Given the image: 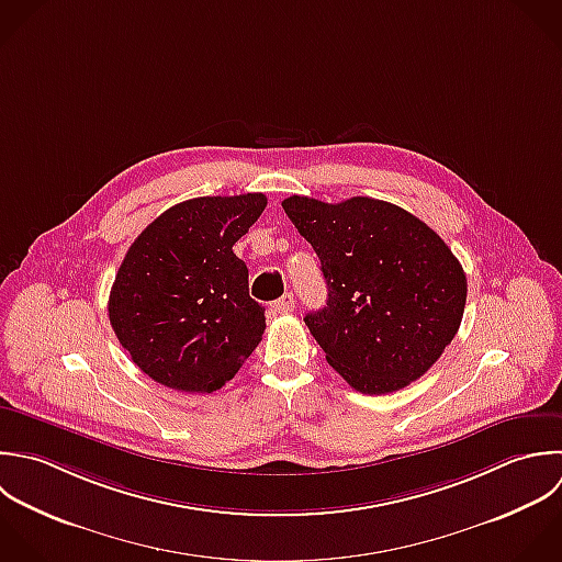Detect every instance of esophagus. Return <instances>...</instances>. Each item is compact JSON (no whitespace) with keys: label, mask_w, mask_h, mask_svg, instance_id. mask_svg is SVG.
Segmentation results:
<instances>
[{"label":"esophagus","mask_w":562,"mask_h":562,"mask_svg":"<svg viewBox=\"0 0 562 562\" xmlns=\"http://www.w3.org/2000/svg\"><path fill=\"white\" fill-rule=\"evenodd\" d=\"M295 308V297L293 293H284L280 300L273 302V311L276 313H291Z\"/></svg>","instance_id":"1"}]
</instances>
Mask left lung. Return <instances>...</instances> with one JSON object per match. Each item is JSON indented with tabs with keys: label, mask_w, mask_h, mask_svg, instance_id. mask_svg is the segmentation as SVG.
I'll return each mask as SVG.
<instances>
[{
	"label": "left lung",
	"mask_w": 562,
	"mask_h": 562,
	"mask_svg": "<svg viewBox=\"0 0 562 562\" xmlns=\"http://www.w3.org/2000/svg\"><path fill=\"white\" fill-rule=\"evenodd\" d=\"M282 207L328 284L326 306L304 317L326 361L361 394L420 379L467 306V273L449 245L407 210L370 196L324 203L293 194Z\"/></svg>",
	"instance_id": "left-lung-1"
}]
</instances>
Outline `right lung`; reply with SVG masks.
I'll return each mask as SVG.
<instances>
[{
  "label": "right lung",
  "instance_id": "right-lung-1",
  "mask_svg": "<svg viewBox=\"0 0 562 562\" xmlns=\"http://www.w3.org/2000/svg\"><path fill=\"white\" fill-rule=\"evenodd\" d=\"M267 207L262 192L199 196L159 214L128 247L109 322L153 381L192 394L221 390L265 333L247 265L232 251Z\"/></svg>",
  "mask_w": 562,
  "mask_h": 562
}]
</instances>
